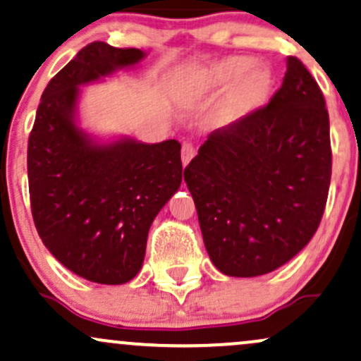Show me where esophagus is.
<instances>
[{
  "label": "esophagus",
  "instance_id": "esophagus-1",
  "mask_svg": "<svg viewBox=\"0 0 361 361\" xmlns=\"http://www.w3.org/2000/svg\"><path fill=\"white\" fill-rule=\"evenodd\" d=\"M195 154H197V149L193 147V144L185 142L183 147H181V161H183V166H186V164L192 161V157Z\"/></svg>",
  "mask_w": 361,
  "mask_h": 361
}]
</instances>
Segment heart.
Listing matches in <instances>:
<instances>
[{
	"mask_svg": "<svg viewBox=\"0 0 361 361\" xmlns=\"http://www.w3.org/2000/svg\"><path fill=\"white\" fill-rule=\"evenodd\" d=\"M255 62L251 56H231L215 61L181 81L178 97L193 103L207 94L229 90L214 111V123L221 128L239 126L267 106L275 86L271 69Z\"/></svg>",
	"mask_w": 361,
	"mask_h": 361,
	"instance_id": "1",
	"label": "heart"
}]
</instances>
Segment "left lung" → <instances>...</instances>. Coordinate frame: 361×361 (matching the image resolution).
Here are the masks:
<instances>
[{"mask_svg": "<svg viewBox=\"0 0 361 361\" xmlns=\"http://www.w3.org/2000/svg\"><path fill=\"white\" fill-rule=\"evenodd\" d=\"M185 181L224 275H264L304 250L324 214L331 140L322 91L297 57L263 110L207 137Z\"/></svg>", "mask_w": 361, "mask_h": 361, "instance_id": "1", "label": "left lung"}]
</instances>
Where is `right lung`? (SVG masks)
<instances>
[{
  "label": "right lung",
  "instance_id": "add662e5",
  "mask_svg": "<svg viewBox=\"0 0 361 361\" xmlns=\"http://www.w3.org/2000/svg\"><path fill=\"white\" fill-rule=\"evenodd\" d=\"M146 57L105 42L82 47L44 90L28 139L34 222L52 256L82 279L127 283L142 268L147 233L181 185V144L100 142L80 127L81 86Z\"/></svg>",
  "mask_w": 361,
  "mask_h": 361
}]
</instances>
